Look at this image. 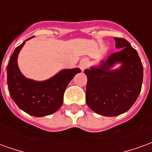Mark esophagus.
<instances>
[{"label": "esophagus", "mask_w": 152, "mask_h": 152, "mask_svg": "<svg viewBox=\"0 0 152 152\" xmlns=\"http://www.w3.org/2000/svg\"><path fill=\"white\" fill-rule=\"evenodd\" d=\"M88 65V60L86 59V58H84L80 61V69L84 71V70L86 69V66Z\"/></svg>", "instance_id": "34e87169"}]
</instances>
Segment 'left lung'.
Here are the masks:
<instances>
[{
	"label": "left lung",
	"instance_id": "left-lung-1",
	"mask_svg": "<svg viewBox=\"0 0 152 152\" xmlns=\"http://www.w3.org/2000/svg\"><path fill=\"white\" fill-rule=\"evenodd\" d=\"M118 51L112 53L99 68L86 69L87 76L86 100L96 113L115 116L129 111L136 102L142 89L143 66L137 52L129 41L115 37ZM115 62L121 68L109 71Z\"/></svg>",
	"mask_w": 152,
	"mask_h": 152
}]
</instances>
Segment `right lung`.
<instances>
[{
  "label": "right lung",
  "mask_w": 152,
  "mask_h": 152,
  "mask_svg": "<svg viewBox=\"0 0 152 152\" xmlns=\"http://www.w3.org/2000/svg\"><path fill=\"white\" fill-rule=\"evenodd\" d=\"M24 44L15 49L7 66L10 94L16 105L28 114L37 117L53 114L63 104L67 85L80 70H63L51 79L41 82L27 79L22 75L17 64L18 54Z\"/></svg>",
  "instance_id": "obj_1"
}]
</instances>
